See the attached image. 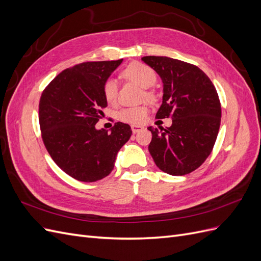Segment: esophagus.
<instances>
[{"label":"esophagus","mask_w":261,"mask_h":261,"mask_svg":"<svg viewBox=\"0 0 261 261\" xmlns=\"http://www.w3.org/2000/svg\"><path fill=\"white\" fill-rule=\"evenodd\" d=\"M143 128H144L143 126H139V125H132V130H133V133H134V134L138 133L140 129H143Z\"/></svg>","instance_id":"esophagus-1"}]
</instances>
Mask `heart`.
I'll return each instance as SVG.
<instances>
[{
    "label": "heart",
    "mask_w": 261,
    "mask_h": 261,
    "mask_svg": "<svg viewBox=\"0 0 261 261\" xmlns=\"http://www.w3.org/2000/svg\"><path fill=\"white\" fill-rule=\"evenodd\" d=\"M123 77L130 82L139 85L144 88L143 98H146L148 101L155 100V93L149 89L156 82V74L154 70L140 62L130 63L129 65L126 66L123 72ZM102 92H103L105 99L108 103L114 105L117 101L118 97V86L114 80L106 81L102 87ZM148 116V108L146 106H139L135 108H125L121 110L117 114V118L121 122L132 124V125H140L143 124Z\"/></svg>",
    "instance_id": "heart-1"
}]
</instances>
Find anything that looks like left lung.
Wrapping results in <instances>:
<instances>
[{"instance_id": "left-lung-1", "label": "left lung", "mask_w": 261, "mask_h": 261, "mask_svg": "<svg viewBox=\"0 0 261 261\" xmlns=\"http://www.w3.org/2000/svg\"><path fill=\"white\" fill-rule=\"evenodd\" d=\"M160 75L163 101L156 118H172L167 128L149 126V152L155 165L171 175L198 169L211 153L221 123V103L210 78L191 63L167 57H144Z\"/></svg>"}]
</instances>
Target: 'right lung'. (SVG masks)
Wrapping results in <instances>:
<instances>
[{"mask_svg":"<svg viewBox=\"0 0 261 261\" xmlns=\"http://www.w3.org/2000/svg\"><path fill=\"white\" fill-rule=\"evenodd\" d=\"M122 61L81 63L63 70L42 91L39 124L43 144L58 167L77 180L91 183L108 176L132 136L130 126L122 122L111 133L94 127L107 107L102 87Z\"/></svg>","mask_w":261,"mask_h":261,"instance_id":"right-lung-1","label":"right lung"}]
</instances>
